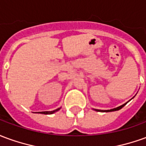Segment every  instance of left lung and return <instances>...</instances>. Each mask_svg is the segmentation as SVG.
Instances as JSON below:
<instances>
[{
  "label": "left lung",
  "instance_id": "1",
  "mask_svg": "<svg viewBox=\"0 0 146 146\" xmlns=\"http://www.w3.org/2000/svg\"><path fill=\"white\" fill-rule=\"evenodd\" d=\"M126 105L125 104H123L122 105V106H119V107H116V108H114V109H112V110H95V109H93V110H95V111H98V112H113V111H116V110H120V109H122L124 106Z\"/></svg>",
  "mask_w": 146,
  "mask_h": 146
}]
</instances>
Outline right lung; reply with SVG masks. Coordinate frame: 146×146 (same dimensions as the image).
Returning a JSON list of instances; mask_svg holds the SVG:
<instances>
[{
	"mask_svg": "<svg viewBox=\"0 0 146 146\" xmlns=\"http://www.w3.org/2000/svg\"><path fill=\"white\" fill-rule=\"evenodd\" d=\"M60 108H58V109H56V110H53V111H44V112H38L39 113H41V114H52V113H55V112H57V111H58V110H60Z\"/></svg>",
	"mask_w": 146,
	"mask_h": 146,
	"instance_id": "1",
	"label": "right lung"
}]
</instances>
